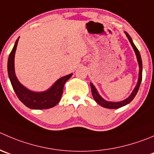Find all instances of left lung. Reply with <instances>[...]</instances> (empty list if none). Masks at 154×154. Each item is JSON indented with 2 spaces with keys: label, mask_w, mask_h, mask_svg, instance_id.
<instances>
[{
  "label": "left lung",
  "mask_w": 154,
  "mask_h": 154,
  "mask_svg": "<svg viewBox=\"0 0 154 154\" xmlns=\"http://www.w3.org/2000/svg\"><path fill=\"white\" fill-rule=\"evenodd\" d=\"M126 36H127L129 42H130L131 45H132V47H133L134 50H135V54H136V56H137V59H138V65H139L140 71H139V77H138V83H137L135 89H134L133 92H132V93L130 95V96H129L128 98H126V100H124V101H120V102H110V101H105V100H104L101 96H100L99 94L98 93V92H97V90L95 89V86H93V84H92V83H90L92 96H93L95 101H96L98 104H99L101 106L105 107V108H110V109L119 108V107H123V106L126 105V104H129V102H131V101L133 100V98H135V95H136L137 92H138V89H139V87H140V85H141V80H142V61H141V55H140V53H139V51H138V49H137V47H135V44H134L133 42H132V38H131L130 36L129 35V34L126 32Z\"/></svg>",
  "instance_id": "left-lung-1"
}]
</instances>
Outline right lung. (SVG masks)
Listing matches in <instances>:
<instances>
[{
    "mask_svg": "<svg viewBox=\"0 0 154 154\" xmlns=\"http://www.w3.org/2000/svg\"><path fill=\"white\" fill-rule=\"evenodd\" d=\"M19 38L9 56L7 62V71L9 78L11 82L12 86L16 92L19 99L26 107L31 109H48L56 106L59 102L63 93L64 85L68 80L71 78L72 74L65 76L55 83V84L49 90L44 92H34L24 87L19 82L15 75L14 71V56Z\"/></svg>",
    "mask_w": 154,
    "mask_h": 154,
    "instance_id": "obj_1",
    "label": "right lung"
}]
</instances>
